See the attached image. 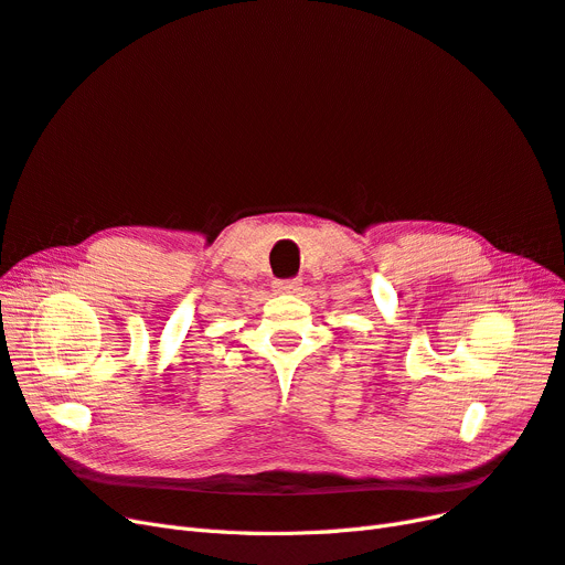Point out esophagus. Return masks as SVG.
Segmentation results:
<instances>
[{
  "label": "esophagus",
  "mask_w": 565,
  "mask_h": 565,
  "mask_svg": "<svg viewBox=\"0 0 565 565\" xmlns=\"http://www.w3.org/2000/svg\"><path fill=\"white\" fill-rule=\"evenodd\" d=\"M299 285L301 282L297 278H287V280H276V282H273V289H276V292H297Z\"/></svg>",
  "instance_id": "esophagus-1"
}]
</instances>
